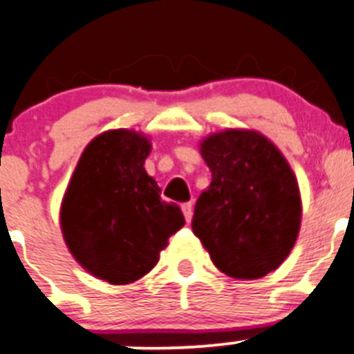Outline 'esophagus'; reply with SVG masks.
Here are the masks:
<instances>
[{
  "mask_svg": "<svg viewBox=\"0 0 354 354\" xmlns=\"http://www.w3.org/2000/svg\"><path fill=\"white\" fill-rule=\"evenodd\" d=\"M183 214L184 217H186V222H191V218H193V203L191 201H187V203H183Z\"/></svg>",
  "mask_w": 354,
  "mask_h": 354,
  "instance_id": "esophagus-1",
  "label": "esophagus"
}]
</instances>
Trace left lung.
I'll return each mask as SVG.
<instances>
[{"instance_id":"left-lung-1","label":"left lung","mask_w":354,"mask_h":354,"mask_svg":"<svg viewBox=\"0 0 354 354\" xmlns=\"http://www.w3.org/2000/svg\"><path fill=\"white\" fill-rule=\"evenodd\" d=\"M201 156L212 183L194 207L193 233L227 276L255 280L274 271L301 227L299 186L287 160L250 130L207 137Z\"/></svg>"}]
</instances>
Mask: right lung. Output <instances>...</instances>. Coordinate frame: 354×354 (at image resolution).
<instances>
[{"mask_svg": "<svg viewBox=\"0 0 354 354\" xmlns=\"http://www.w3.org/2000/svg\"><path fill=\"white\" fill-rule=\"evenodd\" d=\"M149 151L140 133H100L83 151L62 201L60 225L71 254L113 285L149 272L168 238L186 224L144 170Z\"/></svg>", "mask_w": 354, "mask_h": 354, "instance_id": "right-lung-1", "label": "right lung"}]
</instances>
